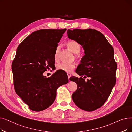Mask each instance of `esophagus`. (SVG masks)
<instances>
[{
	"mask_svg": "<svg viewBox=\"0 0 132 132\" xmlns=\"http://www.w3.org/2000/svg\"><path fill=\"white\" fill-rule=\"evenodd\" d=\"M67 77H68V80H69L70 78V77H71V73H67Z\"/></svg>",
	"mask_w": 132,
	"mask_h": 132,
	"instance_id": "obj_1",
	"label": "esophagus"
}]
</instances>
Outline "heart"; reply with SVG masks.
Wrapping results in <instances>:
<instances>
[{
	"label": "heart",
	"instance_id": "obj_1",
	"mask_svg": "<svg viewBox=\"0 0 132 132\" xmlns=\"http://www.w3.org/2000/svg\"><path fill=\"white\" fill-rule=\"evenodd\" d=\"M67 46L68 48H69L74 53H79L80 52V50H81L80 45L77 42L74 41V40H71V41L68 42L67 43ZM59 49H60V47L59 46H57L55 50V59H57L58 58ZM75 67H76V66L74 64H67V63H65V62L60 63V64H58V66H57V68H58V70L65 71L66 72H72Z\"/></svg>",
	"mask_w": 132,
	"mask_h": 132
}]
</instances>
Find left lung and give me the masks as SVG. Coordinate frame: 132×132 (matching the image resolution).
Instances as JSON below:
<instances>
[{
    "mask_svg": "<svg viewBox=\"0 0 132 132\" xmlns=\"http://www.w3.org/2000/svg\"><path fill=\"white\" fill-rule=\"evenodd\" d=\"M67 33L68 38L81 45L85 50L76 72L90 79L85 81L82 77L70 78L77 84L73 100L83 110L95 111L105 104L116 83L117 64L113 47L104 34L96 30L68 29Z\"/></svg>",
    "mask_w": 132,
    "mask_h": 132,
    "instance_id": "1",
    "label": "left lung"
}]
</instances>
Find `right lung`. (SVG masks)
<instances>
[{"label": "right lung", "mask_w": 132, "mask_h": 132, "mask_svg": "<svg viewBox=\"0 0 132 132\" xmlns=\"http://www.w3.org/2000/svg\"><path fill=\"white\" fill-rule=\"evenodd\" d=\"M66 31V28L35 31L17 48L12 63L14 89L32 111L49 107L55 99L58 88L68 82L67 74L59 71L49 78L43 76L54 65L55 50Z\"/></svg>", "instance_id": "obj_1"}]
</instances>
